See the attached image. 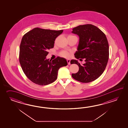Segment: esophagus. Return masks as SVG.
<instances>
[{"label": "esophagus", "instance_id": "obj_1", "mask_svg": "<svg viewBox=\"0 0 128 128\" xmlns=\"http://www.w3.org/2000/svg\"><path fill=\"white\" fill-rule=\"evenodd\" d=\"M67 63H68V65L70 64V60H69V59L67 60Z\"/></svg>", "mask_w": 128, "mask_h": 128}]
</instances>
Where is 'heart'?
<instances>
[{"label": "heart", "mask_w": 128, "mask_h": 128, "mask_svg": "<svg viewBox=\"0 0 128 128\" xmlns=\"http://www.w3.org/2000/svg\"><path fill=\"white\" fill-rule=\"evenodd\" d=\"M70 52H68L66 51H63L60 53V56L65 58H68L70 57Z\"/></svg>", "instance_id": "heart-1"}]
</instances>
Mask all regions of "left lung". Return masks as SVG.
Returning a JSON list of instances; mask_svg holds the SVG:
<instances>
[{
	"label": "left lung",
	"instance_id": "left-lung-1",
	"mask_svg": "<svg viewBox=\"0 0 128 128\" xmlns=\"http://www.w3.org/2000/svg\"><path fill=\"white\" fill-rule=\"evenodd\" d=\"M72 30V33L79 37L74 57L77 59L84 58L85 63L82 65L78 60H71V64H75L79 67L78 72L72 74V76L83 83L94 81L103 73L108 60V43L106 35L91 24L80 25Z\"/></svg>",
	"mask_w": 128,
	"mask_h": 128
}]
</instances>
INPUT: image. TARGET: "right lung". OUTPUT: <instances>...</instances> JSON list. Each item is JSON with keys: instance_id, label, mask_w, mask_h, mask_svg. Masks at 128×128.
I'll return each mask as SVG.
<instances>
[{"instance_id": "1", "label": "right lung", "mask_w": 128, "mask_h": 128, "mask_svg": "<svg viewBox=\"0 0 128 128\" xmlns=\"http://www.w3.org/2000/svg\"><path fill=\"white\" fill-rule=\"evenodd\" d=\"M63 30L35 28L23 36L20 47L19 61L26 76L39 85H47L57 78L60 68L68 64L66 60L58 57L49 60L48 50L54 46L55 39Z\"/></svg>"}]
</instances>
